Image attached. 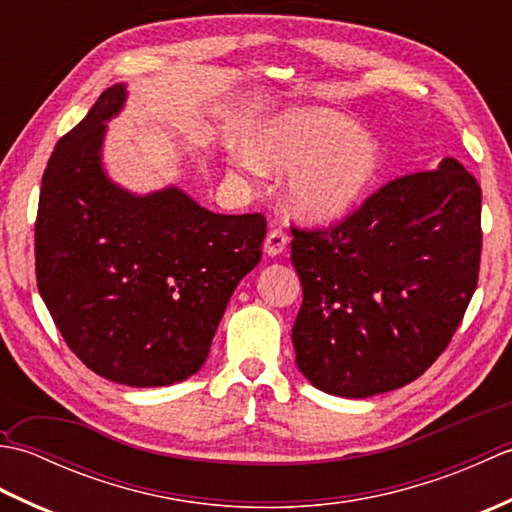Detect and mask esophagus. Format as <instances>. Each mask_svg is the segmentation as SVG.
<instances>
[{
    "mask_svg": "<svg viewBox=\"0 0 512 512\" xmlns=\"http://www.w3.org/2000/svg\"><path fill=\"white\" fill-rule=\"evenodd\" d=\"M286 246H288V235L281 231V228H273V231L266 235L264 253L270 255V257H277V255L284 253Z\"/></svg>",
    "mask_w": 512,
    "mask_h": 512,
    "instance_id": "esophagus-1",
    "label": "esophagus"
}]
</instances>
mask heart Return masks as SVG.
Masks as SVG:
<instances>
[{
    "mask_svg": "<svg viewBox=\"0 0 512 512\" xmlns=\"http://www.w3.org/2000/svg\"><path fill=\"white\" fill-rule=\"evenodd\" d=\"M250 154H235L233 167L255 173L257 165L292 171L288 198L312 222L336 220L347 213L376 178L380 149L374 138L341 114L292 110L259 129Z\"/></svg>",
    "mask_w": 512,
    "mask_h": 512,
    "instance_id": "heart-1",
    "label": "heart"
}]
</instances>
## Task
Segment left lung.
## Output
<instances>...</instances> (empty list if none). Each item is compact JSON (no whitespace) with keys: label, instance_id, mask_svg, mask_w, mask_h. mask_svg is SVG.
Segmentation results:
<instances>
[{"label":"left lung","instance_id":"obj_1","mask_svg":"<svg viewBox=\"0 0 512 512\" xmlns=\"http://www.w3.org/2000/svg\"><path fill=\"white\" fill-rule=\"evenodd\" d=\"M297 365L325 394L405 387L447 350L480 277L482 189L455 158L387 182L341 224L292 228Z\"/></svg>","mask_w":512,"mask_h":512}]
</instances>
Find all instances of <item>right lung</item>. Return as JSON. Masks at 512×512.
<instances>
[{
	"instance_id": "right-lung-1",
	"label": "right lung",
	"mask_w": 512,
	"mask_h": 512,
	"mask_svg": "<svg viewBox=\"0 0 512 512\" xmlns=\"http://www.w3.org/2000/svg\"><path fill=\"white\" fill-rule=\"evenodd\" d=\"M107 88L43 171L35 222L39 295L70 350L129 387H165L204 365L222 314L259 259L262 213L220 215L178 187L136 195L107 178Z\"/></svg>"
}]
</instances>
